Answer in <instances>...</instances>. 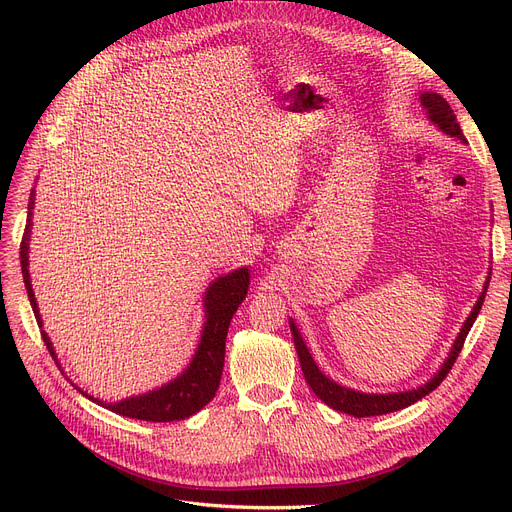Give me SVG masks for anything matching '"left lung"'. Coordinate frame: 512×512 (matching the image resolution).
Wrapping results in <instances>:
<instances>
[{"label":"left lung","mask_w":512,"mask_h":512,"mask_svg":"<svg viewBox=\"0 0 512 512\" xmlns=\"http://www.w3.org/2000/svg\"><path fill=\"white\" fill-rule=\"evenodd\" d=\"M421 105L423 110L427 114V120L436 124L444 134H448V137H454L459 139L461 143H467V139L463 137V130H461V124L456 122V116L452 112V107L448 105V101L434 93V91H425L421 93ZM488 286H490V272H488V280L486 284H483V290L479 294L477 303L473 305L469 317L465 319V324L459 332V336H456L452 348L448 357L444 359L442 367L438 369V373L434 375L432 380L425 382L423 386L419 388H413V390H407V392H390V394H367V392H359V390H353V388H346V386H340L338 382L330 380L328 375L321 371L317 367V363L313 361L309 348L297 328V324H294V319L288 317V324H290V332H292V340H294V348H297V355H299V361H301V369H303V375L305 380L309 384V388L317 394L319 400H324L328 407H332L334 411H340V413H346V415H353V417H375V415H386V413H394V411H400L405 407H411L413 402L421 400L425 394L434 392L442 380L448 375V371L452 369L456 357H459L461 348L465 344V338L473 326V321L477 319L479 311H481V305L483 301H486V292H488Z\"/></svg>","instance_id":"obj_1"}]
</instances>
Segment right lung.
I'll return each instance as SVG.
<instances>
[{
	"mask_svg": "<svg viewBox=\"0 0 512 512\" xmlns=\"http://www.w3.org/2000/svg\"><path fill=\"white\" fill-rule=\"evenodd\" d=\"M33 207H35V191L31 193L29 201V220H26V230L20 245V265H22V278L24 288L29 294V301L33 307V313L37 317V324L41 328L43 342L47 344L51 357L58 361L56 351H53V344L43 330V319L37 307V299L31 284L29 274V240H31V226H33ZM251 284L249 267H238V270L215 278L209 288L203 294V311H205V324L201 332V340L197 351L188 363V367L176 375L174 380L164 384L161 388L149 390L139 396L122 398L118 402H103L99 398H93L91 394L80 390L76 384V390L83 392L89 400L97 402V405L110 409L112 413H118L122 417L130 419H141V421H180L199 413L207 402L215 396L222 380V369H224V355H226V336L228 326L232 321V315L236 313L238 305L245 301L247 290Z\"/></svg>",
	"mask_w": 512,
	"mask_h": 512,
	"instance_id": "1",
	"label": "right lung"
}]
</instances>
